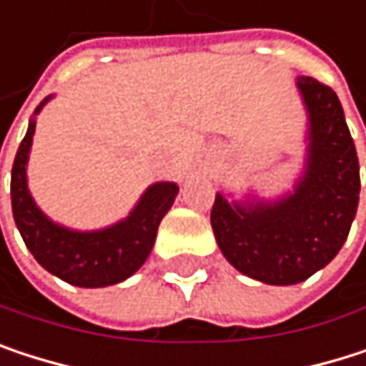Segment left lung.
Returning a JSON list of instances; mask_svg holds the SVG:
<instances>
[{
	"label": "left lung",
	"mask_w": 366,
	"mask_h": 366,
	"mask_svg": "<svg viewBox=\"0 0 366 366\" xmlns=\"http://www.w3.org/2000/svg\"><path fill=\"white\" fill-rule=\"evenodd\" d=\"M296 87L307 110V155L294 189L279 198L215 194L211 226L224 258L269 285H294L343 247L358 209L360 168L337 93L311 76Z\"/></svg>",
	"instance_id": "obj_1"
}]
</instances>
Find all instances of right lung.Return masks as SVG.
I'll use <instances>...</instances> for the list:
<instances>
[{"label":"right lung","instance_id":"1","mask_svg":"<svg viewBox=\"0 0 366 366\" xmlns=\"http://www.w3.org/2000/svg\"><path fill=\"white\" fill-rule=\"evenodd\" d=\"M51 97L53 95L42 99L36 108L14 157L10 198L16 228L38 264L51 274L79 287L121 283L149 258L159 222L170 211L179 185L170 181L149 185L125 219L99 230H72L53 222L36 204L27 185V162L36 134V114Z\"/></svg>","mask_w":366,"mask_h":366}]
</instances>
